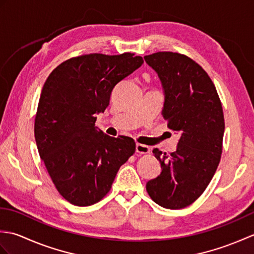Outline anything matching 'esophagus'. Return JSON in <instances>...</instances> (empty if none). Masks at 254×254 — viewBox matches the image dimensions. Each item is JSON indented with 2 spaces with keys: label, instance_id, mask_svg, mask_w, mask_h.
Returning <instances> with one entry per match:
<instances>
[{
  "label": "esophagus",
  "instance_id": "34e87169",
  "mask_svg": "<svg viewBox=\"0 0 254 254\" xmlns=\"http://www.w3.org/2000/svg\"><path fill=\"white\" fill-rule=\"evenodd\" d=\"M136 153H138V154H149L150 148L147 146V145L137 143L136 144Z\"/></svg>",
  "mask_w": 254,
  "mask_h": 254
}]
</instances>
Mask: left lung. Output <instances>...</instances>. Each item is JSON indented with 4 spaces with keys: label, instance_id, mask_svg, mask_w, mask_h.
<instances>
[{
    "label": "left lung",
    "instance_id": "1",
    "mask_svg": "<svg viewBox=\"0 0 254 254\" xmlns=\"http://www.w3.org/2000/svg\"><path fill=\"white\" fill-rule=\"evenodd\" d=\"M144 59L163 84L167 126L180 134L176 152L153 149L163 169L147 182L146 190L160 206L180 209L202 195L219 165L225 131L222 102L208 74L191 58L163 51Z\"/></svg>",
    "mask_w": 254,
    "mask_h": 254
}]
</instances>
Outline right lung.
Listing matches in <instances>:
<instances>
[{"label":"right lung","instance_id":"right-lung-1","mask_svg":"<svg viewBox=\"0 0 254 254\" xmlns=\"http://www.w3.org/2000/svg\"><path fill=\"white\" fill-rule=\"evenodd\" d=\"M144 63L124 52L89 53L62 62L42 87L35 138L58 192L73 205L89 206L109 193L120 167L135 153L132 137L96 130V115L109 105L115 86Z\"/></svg>","mask_w":254,"mask_h":254}]
</instances>
